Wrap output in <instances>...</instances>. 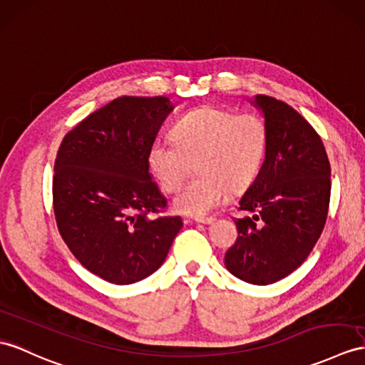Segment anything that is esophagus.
I'll list each match as a JSON object with an SVG mask.
<instances>
[{
	"label": "esophagus",
	"mask_w": 365,
	"mask_h": 365,
	"mask_svg": "<svg viewBox=\"0 0 365 365\" xmlns=\"http://www.w3.org/2000/svg\"><path fill=\"white\" fill-rule=\"evenodd\" d=\"M193 221H195V223H201V225H210V223H213V221H215V218L200 217V218H193Z\"/></svg>",
	"instance_id": "1"
}]
</instances>
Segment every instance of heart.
<instances>
[{
    "label": "heart",
    "instance_id": "heart-1",
    "mask_svg": "<svg viewBox=\"0 0 365 365\" xmlns=\"http://www.w3.org/2000/svg\"><path fill=\"white\" fill-rule=\"evenodd\" d=\"M173 139H155L148 167L165 193L181 187L193 163L198 175L175 200L184 215L204 217L218 207L229 190L238 193L254 182L268 150V125L262 115L220 106H200L175 123Z\"/></svg>",
    "mask_w": 365,
    "mask_h": 365
}]
</instances>
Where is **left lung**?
Returning a JSON list of instances; mask_svg holds the SVG:
<instances>
[{
	"mask_svg": "<svg viewBox=\"0 0 365 365\" xmlns=\"http://www.w3.org/2000/svg\"><path fill=\"white\" fill-rule=\"evenodd\" d=\"M268 125V150L259 175L240 200L238 237L225 255L235 277L269 285L307 260L330 206V161L321 136L288 103L257 96Z\"/></svg>",
	"mask_w": 365,
	"mask_h": 365,
	"instance_id": "1",
	"label": "left lung"
}]
</instances>
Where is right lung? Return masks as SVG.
Masks as SVG:
<instances>
[{
	"label": "right lung",
	"mask_w": 365,
	"mask_h": 365,
	"mask_svg": "<svg viewBox=\"0 0 365 365\" xmlns=\"http://www.w3.org/2000/svg\"><path fill=\"white\" fill-rule=\"evenodd\" d=\"M173 110L168 97L122 96L63 138L52 180L58 232L85 268L130 285L161 266L182 227L148 173V148Z\"/></svg>",
	"instance_id": "obj_1"
}]
</instances>
